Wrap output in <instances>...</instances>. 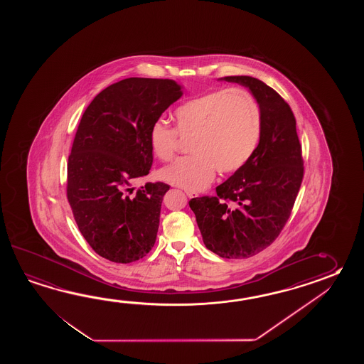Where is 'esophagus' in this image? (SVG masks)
Listing matches in <instances>:
<instances>
[{"instance_id": "1", "label": "esophagus", "mask_w": 364, "mask_h": 364, "mask_svg": "<svg viewBox=\"0 0 364 364\" xmlns=\"http://www.w3.org/2000/svg\"><path fill=\"white\" fill-rule=\"evenodd\" d=\"M186 195L191 199V198H196L198 196V193H191V191H186Z\"/></svg>"}]
</instances>
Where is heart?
<instances>
[{
	"instance_id": "1",
	"label": "heart",
	"mask_w": 364,
	"mask_h": 364,
	"mask_svg": "<svg viewBox=\"0 0 364 364\" xmlns=\"http://www.w3.org/2000/svg\"><path fill=\"white\" fill-rule=\"evenodd\" d=\"M176 129L157 121L149 130L154 155L168 161L176 154L178 134L191 138L193 156L181 157L160 171L169 185L201 191L215 179L242 169L251 160L263 132V114L255 96L242 88H221L201 93L174 112Z\"/></svg>"
}]
</instances>
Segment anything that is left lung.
<instances>
[{"label": "left lung", "mask_w": 364, "mask_h": 364, "mask_svg": "<svg viewBox=\"0 0 364 364\" xmlns=\"http://www.w3.org/2000/svg\"><path fill=\"white\" fill-rule=\"evenodd\" d=\"M248 88L263 114L262 139L242 169L216 187V196L190 200L205 247L221 257L256 255L279 237L303 178L302 147L287 101L262 80L220 77Z\"/></svg>", "instance_id": "1"}]
</instances>
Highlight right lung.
I'll return each instance as SVG.
<instances>
[{
  "mask_svg": "<svg viewBox=\"0 0 364 364\" xmlns=\"http://www.w3.org/2000/svg\"><path fill=\"white\" fill-rule=\"evenodd\" d=\"M171 79L127 77L87 107L68 163V200L79 232L96 254L132 263L155 246L164 195L171 186L132 182L154 161L149 130L183 95Z\"/></svg>",
  "mask_w": 364,
  "mask_h": 364,
  "instance_id": "add662e5",
  "label": "right lung"
}]
</instances>
